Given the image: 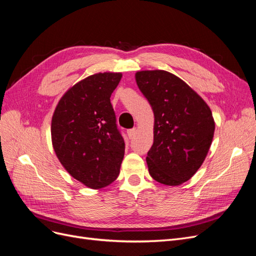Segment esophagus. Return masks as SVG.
Masks as SVG:
<instances>
[{
  "instance_id": "1",
  "label": "esophagus",
  "mask_w": 256,
  "mask_h": 256,
  "mask_svg": "<svg viewBox=\"0 0 256 256\" xmlns=\"http://www.w3.org/2000/svg\"><path fill=\"white\" fill-rule=\"evenodd\" d=\"M136 128H132V129H129V130H127V134H128V136H129V138H134V136H136Z\"/></svg>"
}]
</instances>
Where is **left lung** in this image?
<instances>
[{
    "label": "left lung",
    "mask_w": 256,
    "mask_h": 256,
    "mask_svg": "<svg viewBox=\"0 0 256 256\" xmlns=\"http://www.w3.org/2000/svg\"><path fill=\"white\" fill-rule=\"evenodd\" d=\"M136 80L154 116V143L146 157L148 172L160 184H182L207 156L214 132L212 113L202 97L171 72H138Z\"/></svg>",
    "instance_id": "left-lung-1"
}]
</instances>
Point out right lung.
Returning <instances> with one entry per match:
<instances>
[{
    "label": "right lung",
    "instance_id": "right-lung-1",
    "mask_svg": "<svg viewBox=\"0 0 256 256\" xmlns=\"http://www.w3.org/2000/svg\"><path fill=\"white\" fill-rule=\"evenodd\" d=\"M120 79V72L88 76L65 92L52 116V144L60 162L92 189L118 178L125 154L110 102Z\"/></svg>",
    "mask_w": 256,
    "mask_h": 256
}]
</instances>
